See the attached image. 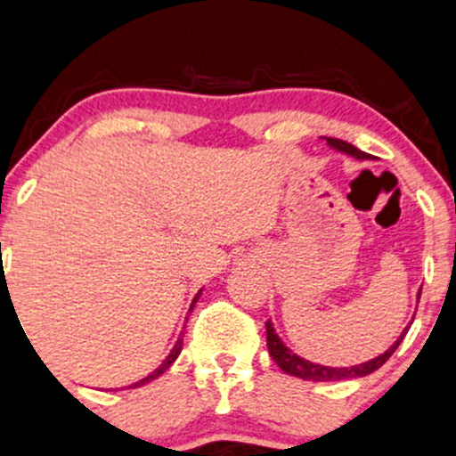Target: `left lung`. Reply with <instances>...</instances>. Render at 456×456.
I'll return each instance as SVG.
<instances>
[{
	"instance_id": "8db88e82",
	"label": "left lung",
	"mask_w": 456,
	"mask_h": 456,
	"mask_svg": "<svg viewBox=\"0 0 456 456\" xmlns=\"http://www.w3.org/2000/svg\"><path fill=\"white\" fill-rule=\"evenodd\" d=\"M328 143L332 148H337V151L347 152V155L356 157V159H367V152L358 151V148L352 146V143H347V142H343V140H334V137H328ZM409 328H411V325H409ZM409 328H406L404 332L400 334V338H397V341L393 343L385 354H380V356H378V358H373V361H369V362H362V365L341 367V369H338V367L314 365V362L304 361V358H301V356L292 354L290 349L280 341V337H277L275 330H273L271 321H266V345H268V354H271V356H273V361L277 362V367H280L281 371L289 373V376L301 378V380H313V382H337V380H347V378L369 376V373H373V371H376V369H380L387 361H389L391 354L395 352L397 345L402 343V338L406 337Z\"/></svg>"
}]
</instances>
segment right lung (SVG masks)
Segmentation results:
<instances>
[{"mask_svg":"<svg viewBox=\"0 0 456 456\" xmlns=\"http://www.w3.org/2000/svg\"><path fill=\"white\" fill-rule=\"evenodd\" d=\"M199 295H200V290H199ZM199 295H196V297H194V301H191V305H194V304H196V299H199ZM181 347H183V337H181V338H179V341H176V345H175V347H172V352H170V354H167V358H166V361H164V362H161V365H159V367H157V369H155V371H152V373H148V376H146V378H142V380H140V382H135V385H133V387H142V385H146V382H151V380H155V378H159V376H161V373H164V371H166V369H167V367H170V365H172V362H175V361H176V356H179V354H181Z\"/></svg>","mask_w":456,"mask_h":456,"instance_id":"right-lung-1","label":"right lung"}]
</instances>
